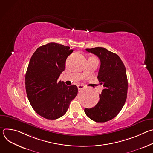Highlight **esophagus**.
Returning a JSON list of instances; mask_svg holds the SVG:
<instances>
[{
    "label": "esophagus",
    "mask_w": 153,
    "mask_h": 153,
    "mask_svg": "<svg viewBox=\"0 0 153 153\" xmlns=\"http://www.w3.org/2000/svg\"><path fill=\"white\" fill-rule=\"evenodd\" d=\"M77 88H78L79 90H80L83 89L85 88V86L82 85H77Z\"/></svg>",
    "instance_id": "34e87169"
}]
</instances>
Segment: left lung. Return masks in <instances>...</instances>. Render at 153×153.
I'll list each match as a JSON object with an SVG mask.
<instances>
[{
  "label": "left lung",
  "instance_id": "8db88e82",
  "mask_svg": "<svg viewBox=\"0 0 153 153\" xmlns=\"http://www.w3.org/2000/svg\"><path fill=\"white\" fill-rule=\"evenodd\" d=\"M100 61L97 79L104 89L99 101L91 108H85L86 115L96 122H105L114 118L123 108L127 97L128 80L126 68L116 54L103 47L87 48Z\"/></svg>",
  "mask_w": 153,
  "mask_h": 153
}]
</instances>
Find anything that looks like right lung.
<instances>
[{"label":"right lung","mask_w":153,"mask_h":153,"mask_svg":"<svg viewBox=\"0 0 153 153\" xmlns=\"http://www.w3.org/2000/svg\"><path fill=\"white\" fill-rule=\"evenodd\" d=\"M73 51L70 47L48 43L39 47L30 60L25 74L27 97L34 110L47 119L63 116L77 94L76 85L57 81Z\"/></svg>","instance_id":"right-lung-1"}]
</instances>
